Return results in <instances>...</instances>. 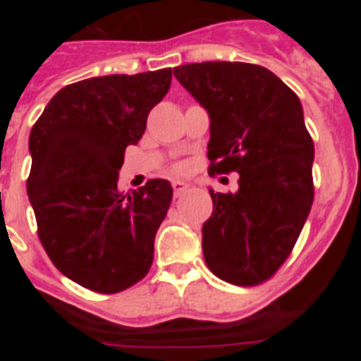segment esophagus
Listing matches in <instances>:
<instances>
[{"mask_svg":"<svg viewBox=\"0 0 361 361\" xmlns=\"http://www.w3.org/2000/svg\"><path fill=\"white\" fill-rule=\"evenodd\" d=\"M171 186H173V195L175 197H180L184 191L188 190V184L180 183V180H173V183H171Z\"/></svg>","mask_w":361,"mask_h":361,"instance_id":"34e87169","label":"esophagus"}]
</instances>
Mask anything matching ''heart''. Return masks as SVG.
Returning a JSON list of instances; mask_svg holds the SVG:
<instances>
[{
	"label": "heart",
	"instance_id": "heart-1",
	"mask_svg": "<svg viewBox=\"0 0 361 361\" xmlns=\"http://www.w3.org/2000/svg\"><path fill=\"white\" fill-rule=\"evenodd\" d=\"M175 171H177V173H183V171H184V166H180V164L175 166Z\"/></svg>",
	"mask_w": 361,
	"mask_h": 361
}]
</instances>
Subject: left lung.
<instances>
[{
	"instance_id": "obj_1",
	"label": "left lung",
	"mask_w": 361,
	"mask_h": 361,
	"mask_svg": "<svg viewBox=\"0 0 361 361\" xmlns=\"http://www.w3.org/2000/svg\"><path fill=\"white\" fill-rule=\"evenodd\" d=\"M173 73L209 114V175H240L237 193L209 190L206 266L235 286L266 282L295 247L314 197V145L298 95L251 63H191Z\"/></svg>"
}]
</instances>
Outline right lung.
I'll use <instances>...</instances> for the list:
<instances>
[{
	"label": "right lung",
	"instance_id": "obj_1",
	"mask_svg": "<svg viewBox=\"0 0 361 361\" xmlns=\"http://www.w3.org/2000/svg\"><path fill=\"white\" fill-rule=\"evenodd\" d=\"M170 85L171 68L85 79L57 92L32 126L27 193L37 235L54 266L82 288L114 295L152 267L173 190L164 178L130 193L117 183L124 149L139 142Z\"/></svg>",
	"mask_w": 361,
	"mask_h": 361
}]
</instances>
